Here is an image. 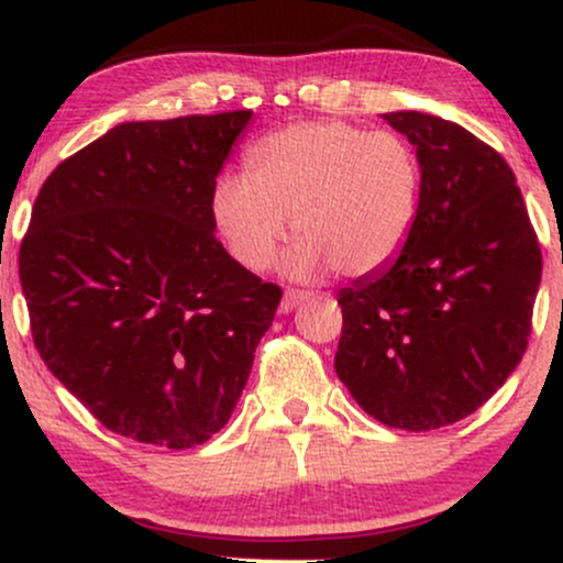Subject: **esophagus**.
<instances>
[{
    "mask_svg": "<svg viewBox=\"0 0 563 563\" xmlns=\"http://www.w3.org/2000/svg\"><path fill=\"white\" fill-rule=\"evenodd\" d=\"M309 299V294H303V290H286V294H283V301H280V312H294L296 307H301L303 301Z\"/></svg>",
    "mask_w": 563,
    "mask_h": 563,
    "instance_id": "34e87169",
    "label": "esophagus"
}]
</instances>
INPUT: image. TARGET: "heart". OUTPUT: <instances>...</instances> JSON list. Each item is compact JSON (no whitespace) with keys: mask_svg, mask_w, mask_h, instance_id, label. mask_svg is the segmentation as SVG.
<instances>
[{"mask_svg":"<svg viewBox=\"0 0 563 563\" xmlns=\"http://www.w3.org/2000/svg\"><path fill=\"white\" fill-rule=\"evenodd\" d=\"M211 192V217L245 269H264L290 230L283 273L309 280L335 267L376 275L410 241L423 196L416 151L389 132L303 121L267 134Z\"/></svg>","mask_w":563,"mask_h":563,"instance_id":"obj_1","label":"heart"}]
</instances>
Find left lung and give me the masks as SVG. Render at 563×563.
Masks as SVG:
<instances>
[{
  "label": "left lung",
  "mask_w": 563,
  "mask_h": 563,
  "mask_svg": "<svg viewBox=\"0 0 563 563\" xmlns=\"http://www.w3.org/2000/svg\"><path fill=\"white\" fill-rule=\"evenodd\" d=\"M384 119L421 161V211L389 267L339 290L335 373L376 421L431 431L479 410L521 363L542 254L500 153L439 115Z\"/></svg>",
  "instance_id": "left-lung-1"
}]
</instances>
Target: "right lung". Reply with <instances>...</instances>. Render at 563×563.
I'll use <instances>...</instances> for the list:
<instances>
[{"label":"right lung","mask_w":563,"mask_h":563,"mask_svg":"<svg viewBox=\"0 0 563 563\" xmlns=\"http://www.w3.org/2000/svg\"><path fill=\"white\" fill-rule=\"evenodd\" d=\"M251 111L126 121L63 161L21 243L44 365L115 434L187 450L230 421L280 288L217 241L211 192Z\"/></svg>","instance_id":"right-lung-1"}]
</instances>
